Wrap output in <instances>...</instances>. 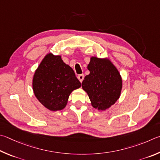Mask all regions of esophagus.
Instances as JSON below:
<instances>
[{
	"mask_svg": "<svg viewBox=\"0 0 160 160\" xmlns=\"http://www.w3.org/2000/svg\"><path fill=\"white\" fill-rule=\"evenodd\" d=\"M83 78H84V75L83 74H79L78 76V79L79 80V82L82 83L83 82Z\"/></svg>",
	"mask_w": 160,
	"mask_h": 160,
	"instance_id": "1",
	"label": "esophagus"
}]
</instances>
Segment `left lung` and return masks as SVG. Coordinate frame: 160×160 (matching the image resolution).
<instances>
[{"mask_svg":"<svg viewBox=\"0 0 160 160\" xmlns=\"http://www.w3.org/2000/svg\"><path fill=\"white\" fill-rule=\"evenodd\" d=\"M86 75L82 83L93 108L99 111L110 108L119 100L122 90V78L119 70L108 58L92 56Z\"/></svg>","mask_w":160,"mask_h":160,"instance_id":"left-lung-1","label":"left lung"}]
</instances>
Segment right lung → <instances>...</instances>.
Instances as JSON below:
<instances>
[{"label": "right lung", "mask_w": 160, "mask_h": 160, "mask_svg": "<svg viewBox=\"0 0 160 160\" xmlns=\"http://www.w3.org/2000/svg\"><path fill=\"white\" fill-rule=\"evenodd\" d=\"M81 86L72 67L64 62L61 55L51 52L41 60L32 79L36 98L50 111L63 110L69 95Z\"/></svg>", "instance_id": "1"}]
</instances>
